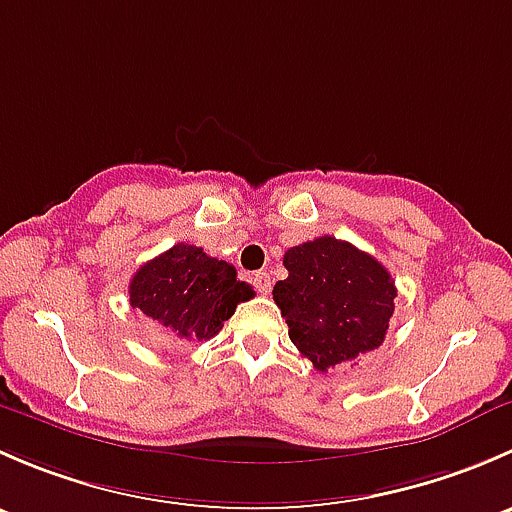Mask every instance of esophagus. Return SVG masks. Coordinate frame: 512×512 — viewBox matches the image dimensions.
I'll return each instance as SVG.
<instances>
[{"mask_svg": "<svg viewBox=\"0 0 512 512\" xmlns=\"http://www.w3.org/2000/svg\"><path fill=\"white\" fill-rule=\"evenodd\" d=\"M252 285L257 287V292L260 294H267L272 289V277L270 272H257L255 277H252Z\"/></svg>", "mask_w": 512, "mask_h": 512, "instance_id": "34e87169", "label": "esophagus"}]
</instances>
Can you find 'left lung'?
Wrapping results in <instances>:
<instances>
[{
  "instance_id": "obj_1",
  "label": "left lung",
  "mask_w": 512,
  "mask_h": 512,
  "mask_svg": "<svg viewBox=\"0 0 512 512\" xmlns=\"http://www.w3.org/2000/svg\"><path fill=\"white\" fill-rule=\"evenodd\" d=\"M287 280L272 289L289 339L317 371L381 347L394 314L389 270L352 242L322 235L285 252Z\"/></svg>"
}]
</instances>
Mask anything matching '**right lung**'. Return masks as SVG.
<instances>
[{
  "mask_svg": "<svg viewBox=\"0 0 512 512\" xmlns=\"http://www.w3.org/2000/svg\"><path fill=\"white\" fill-rule=\"evenodd\" d=\"M128 294L133 307L175 342H208L235 314L237 304L255 297L247 282L237 280L230 262L185 242L138 267Z\"/></svg>",
  "mask_w": 512,
  "mask_h": 512,
  "instance_id": "add662e5",
  "label": "right lung"
}]
</instances>
